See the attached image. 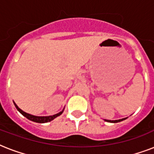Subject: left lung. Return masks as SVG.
Returning <instances> with one entry per match:
<instances>
[{
  "mask_svg": "<svg viewBox=\"0 0 154 154\" xmlns=\"http://www.w3.org/2000/svg\"><path fill=\"white\" fill-rule=\"evenodd\" d=\"M126 118H123V119H119V120H115V121H111V120H105V122H111V123H117V122H122V121H124L125 120Z\"/></svg>",
  "mask_w": 154,
  "mask_h": 154,
  "instance_id": "1",
  "label": "left lung"
}]
</instances>
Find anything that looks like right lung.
<instances>
[{"label": "right lung", "mask_w": 154, "mask_h": 154, "mask_svg": "<svg viewBox=\"0 0 154 154\" xmlns=\"http://www.w3.org/2000/svg\"><path fill=\"white\" fill-rule=\"evenodd\" d=\"M13 103H14V105H15V107L17 108V109L18 111H19V112L23 115V116H25L26 118H28V119L30 120V121H32V122H37V123H45V122H51L52 120H53L54 118L58 117V116H60V115L63 112V111H64V109H63L61 112H58V113H57V114L53 115V116H47V117H37V116H33V115L29 114V113H27V112H24L23 110L20 109V108L16 105L15 102H13Z\"/></svg>", "instance_id": "1"}]
</instances>
